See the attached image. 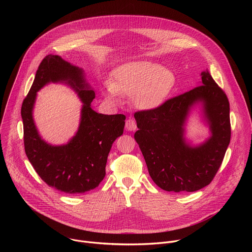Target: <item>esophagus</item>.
<instances>
[{
    "label": "esophagus",
    "instance_id": "obj_1",
    "mask_svg": "<svg viewBox=\"0 0 252 252\" xmlns=\"http://www.w3.org/2000/svg\"><path fill=\"white\" fill-rule=\"evenodd\" d=\"M126 128L128 131H134L136 129V122L133 119H128L126 122Z\"/></svg>",
    "mask_w": 252,
    "mask_h": 252
}]
</instances>
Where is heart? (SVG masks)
Instances as JSON below:
<instances>
[{"label":"heart","mask_w":252,"mask_h":252,"mask_svg":"<svg viewBox=\"0 0 252 252\" xmlns=\"http://www.w3.org/2000/svg\"><path fill=\"white\" fill-rule=\"evenodd\" d=\"M175 84L171 70L159 63L139 61L124 64L114 71L113 83L105 85L106 96L117 101L120 94L131 95L134 104L143 110L158 106Z\"/></svg>","instance_id":"1"}]
</instances>
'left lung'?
<instances>
[{"label": "left lung", "instance_id": "1", "mask_svg": "<svg viewBox=\"0 0 252 252\" xmlns=\"http://www.w3.org/2000/svg\"><path fill=\"white\" fill-rule=\"evenodd\" d=\"M192 90L168 98L151 110L134 114L138 130L134 138L145 158L149 173L163 190L192 192L208 186L219 171L230 141L229 101L208 71ZM204 104L213 135L192 148L183 137V125L190 106Z\"/></svg>", "mask_w": 252, "mask_h": 252}]
</instances>
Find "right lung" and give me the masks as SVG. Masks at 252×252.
I'll use <instances>...</instances> for the list:
<instances>
[{
  "label": "right lung",
  "mask_w": 252,
  "mask_h": 252,
  "mask_svg": "<svg viewBox=\"0 0 252 252\" xmlns=\"http://www.w3.org/2000/svg\"><path fill=\"white\" fill-rule=\"evenodd\" d=\"M50 81L69 84L84 102L79 130L64 146L54 147L44 142L31 116L36 92ZM94 98V92L85 83L82 68L59 56L48 55L41 62L23 101L21 115L26 155L43 181L62 192L78 194L95 189L105 175L113 143L124 132L126 116L97 114L91 107Z\"/></svg>",
  "instance_id": "1"
}]
</instances>
